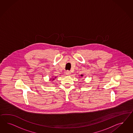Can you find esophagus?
I'll return each mask as SVG.
<instances>
[{
  "label": "esophagus",
  "mask_w": 133,
  "mask_h": 133,
  "mask_svg": "<svg viewBox=\"0 0 133 133\" xmlns=\"http://www.w3.org/2000/svg\"><path fill=\"white\" fill-rule=\"evenodd\" d=\"M65 74H66V75L69 76V75H70L71 74V72L69 71H67L66 72H65Z\"/></svg>",
  "instance_id": "1"
}]
</instances>
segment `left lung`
I'll use <instances>...</instances> for the list:
<instances>
[{
  "mask_svg": "<svg viewBox=\"0 0 133 133\" xmlns=\"http://www.w3.org/2000/svg\"><path fill=\"white\" fill-rule=\"evenodd\" d=\"M81 76H82V75H81Z\"/></svg>",
  "mask_w": 133,
  "mask_h": 133,
  "instance_id": "obj_1",
  "label": "left lung"
}]
</instances>
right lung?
Masks as SVG:
<instances>
[{
  "mask_svg": "<svg viewBox=\"0 0 133 133\" xmlns=\"http://www.w3.org/2000/svg\"><path fill=\"white\" fill-rule=\"evenodd\" d=\"M56 78V77H55ZM52 80H54V78H52Z\"/></svg>",
  "mask_w": 133,
  "mask_h": 133,
  "instance_id": "obj_1",
  "label": "right lung"
}]
</instances>
